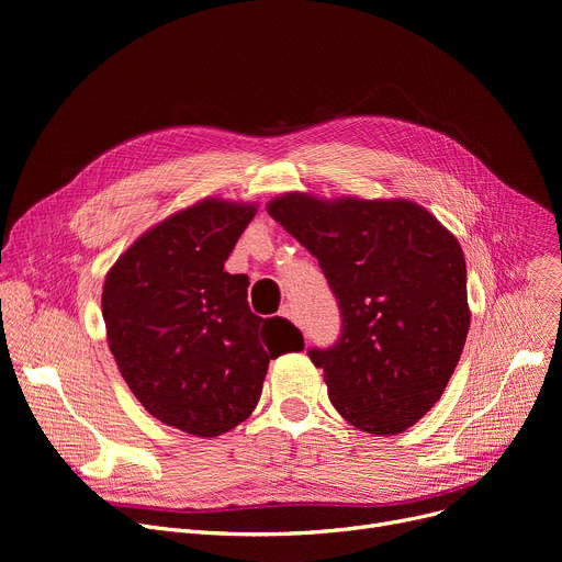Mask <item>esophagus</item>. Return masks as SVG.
<instances>
[{
  "label": "esophagus",
  "mask_w": 562,
  "mask_h": 562,
  "mask_svg": "<svg viewBox=\"0 0 562 562\" xmlns=\"http://www.w3.org/2000/svg\"><path fill=\"white\" fill-rule=\"evenodd\" d=\"M280 316H282V318H289V321H293V323H299V316H296V312H293V305H284V307L280 310Z\"/></svg>",
  "instance_id": "obj_1"
}]
</instances>
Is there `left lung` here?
<instances>
[{
    "label": "left lung",
    "instance_id": "1",
    "mask_svg": "<svg viewBox=\"0 0 562 562\" xmlns=\"http://www.w3.org/2000/svg\"><path fill=\"white\" fill-rule=\"evenodd\" d=\"M266 212L318 259L339 301V341L310 350L335 409L371 435L415 426L445 394L469 333L456 236L401 198L291 191Z\"/></svg>",
    "mask_w": 562,
    "mask_h": 562
}]
</instances>
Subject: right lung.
Segmentation results:
<instances>
[{
    "mask_svg": "<svg viewBox=\"0 0 562 562\" xmlns=\"http://www.w3.org/2000/svg\"><path fill=\"white\" fill-rule=\"evenodd\" d=\"M257 204L204 198L145 229L115 259L102 286V316L117 371L155 419L195 437H216L255 409L269 362L303 350L282 318L248 307V278L223 266ZM294 341L273 349L265 326Z\"/></svg>",
    "mask_w": 562,
    "mask_h": 562,
    "instance_id": "obj_1",
    "label": "right lung"
}]
</instances>
